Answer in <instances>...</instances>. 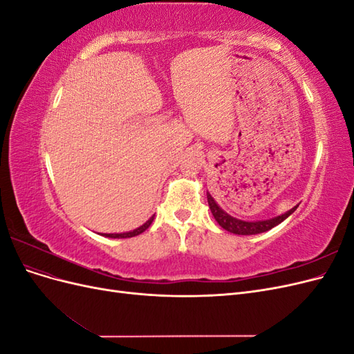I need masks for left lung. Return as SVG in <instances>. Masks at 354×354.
<instances>
[{
	"instance_id": "obj_1",
	"label": "left lung",
	"mask_w": 354,
	"mask_h": 354,
	"mask_svg": "<svg viewBox=\"0 0 354 354\" xmlns=\"http://www.w3.org/2000/svg\"><path fill=\"white\" fill-rule=\"evenodd\" d=\"M207 198H208V205H209V209L212 212L214 218H216V221L220 224V226L227 230L230 233H234V234H257V233H263V232H267L273 229L274 226H277V224H281L283 220H286L291 214L297 209V207L291 208L289 211H286L285 214H282V216H277V217H273L270 220H260V221H243V220H239V218H234L232 216H229V214L226 211H223L218 205L217 202L214 201V198L208 194L207 192Z\"/></svg>"
}]
</instances>
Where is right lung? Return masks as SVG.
Returning a JSON list of instances; mask_svg holds the SVG:
<instances>
[{
	"label": "right lung",
	"mask_w": 354,
	"mask_h": 354,
	"mask_svg": "<svg viewBox=\"0 0 354 354\" xmlns=\"http://www.w3.org/2000/svg\"><path fill=\"white\" fill-rule=\"evenodd\" d=\"M155 217V216H153ZM153 217H151L149 218L143 226H140V227H137V229H134V230H131V232H125V233H103V236H106V238H113V239H122V238H133V236H137V234H140V233H143L149 226H151L152 224V221H153Z\"/></svg>",
	"instance_id": "add662e5"
}]
</instances>
